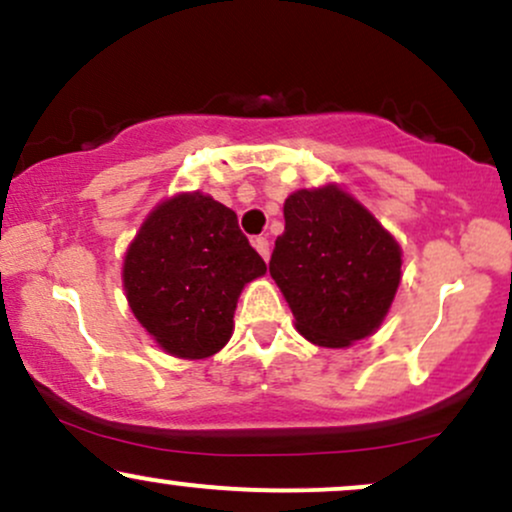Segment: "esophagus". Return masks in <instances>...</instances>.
I'll return each instance as SVG.
<instances>
[{
	"label": "esophagus",
	"mask_w": 512,
	"mask_h": 512,
	"mask_svg": "<svg viewBox=\"0 0 512 512\" xmlns=\"http://www.w3.org/2000/svg\"><path fill=\"white\" fill-rule=\"evenodd\" d=\"M252 245H255V250L260 252V255L264 257V260H269V240L267 238H255L252 240Z\"/></svg>",
	"instance_id": "esophagus-1"
}]
</instances>
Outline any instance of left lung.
I'll return each mask as SVG.
<instances>
[{"instance_id": "obj_1", "label": "left lung", "mask_w": 512, "mask_h": 512, "mask_svg": "<svg viewBox=\"0 0 512 512\" xmlns=\"http://www.w3.org/2000/svg\"><path fill=\"white\" fill-rule=\"evenodd\" d=\"M269 274L308 342L344 349L380 327L402 279V250L342 187L298 190L284 202Z\"/></svg>"}]
</instances>
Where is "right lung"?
I'll list each match as a JSON object with an SVG mask.
<instances>
[{"label": "right lung", "instance_id": "1", "mask_svg": "<svg viewBox=\"0 0 512 512\" xmlns=\"http://www.w3.org/2000/svg\"><path fill=\"white\" fill-rule=\"evenodd\" d=\"M264 272L267 264L238 228L236 211L185 192L146 216L127 248L122 284L156 344L197 361L226 346L240 291Z\"/></svg>", "mask_w": 512, "mask_h": 512}]
</instances>
